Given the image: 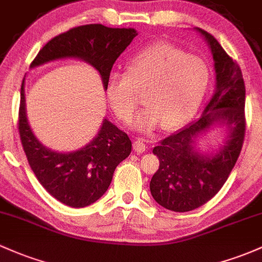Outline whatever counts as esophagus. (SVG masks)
Returning <instances> with one entry per match:
<instances>
[{
    "mask_svg": "<svg viewBox=\"0 0 262 262\" xmlns=\"http://www.w3.org/2000/svg\"><path fill=\"white\" fill-rule=\"evenodd\" d=\"M133 146H134V150H136L137 153H143V151L146 150L145 140L142 139V138H138V139L134 140Z\"/></svg>",
    "mask_w": 262,
    "mask_h": 262,
    "instance_id": "obj_1",
    "label": "esophagus"
}]
</instances>
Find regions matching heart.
<instances>
[{
  "label": "heart",
  "instance_id": "obj_1",
  "mask_svg": "<svg viewBox=\"0 0 262 262\" xmlns=\"http://www.w3.org/2000/svg\"><path fill=\"white\" fill-rule=\"evenodd\" d=\"M210 71L198 56L169 43H154L136 54L125 66V76L107 79L109 105L122 123H129L144 93L146 108L134 119L139 130L162 125L166 130L188 122L208 91Z\"/></svg>",
  "mask_w": 262,
  "mask_h": 262
}]
</instances>
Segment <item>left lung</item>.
Returning a JSON list of instances; mask_svg holds the SVG:
<instances>
[{"instance_id":"8db88e82","label":"left lung","mask_w":262,"mask_h":262,"mask_svg":"<svg viewBox=\"0 0 262 262\" xmlns=\"http://www.w3.org/2000/svg\"><path fill=\"white\" fill-rule=\"evenodd\" d=\"M198 31L210 45L216 91L199 119L153 149L159 169L150 180V192L159 205L177 212L198 209L217 194L237 162L246 130L245 83L240 66L214 36L201 28ZM219 120L230 129L227 145L215 157L198 155L192 146L194 138Z\"/></svg>"}]
</instances>
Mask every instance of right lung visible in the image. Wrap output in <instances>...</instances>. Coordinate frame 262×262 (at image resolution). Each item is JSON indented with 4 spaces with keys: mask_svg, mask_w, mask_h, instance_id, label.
Instances as JSON below:
<instances>
[{
    "mask_svg": "<svg viewBox=\"0 0 262 262\" xmlns=\"http://www.w3.org/2000/svg\"><path fill=\"white\" fill-rule=\"evenodd\" d=\"M136 36L134 28H111L98 24L78 26L46 43L31 67L68 57L80 58L98 70L105 88L114 62ZM18 132L38 182L54 199L71 208H84L98 200L111 185L118 164L132 151L129 137L107 119L93 142L78 151L61 154L45 148L33 136L26 118L24 82Z\"/></svg>",
    "mask_w": 262,
    "mask_h": 262,
    "instance_id": "obj_1",
    "label": "right lung"
}]
</instances>
